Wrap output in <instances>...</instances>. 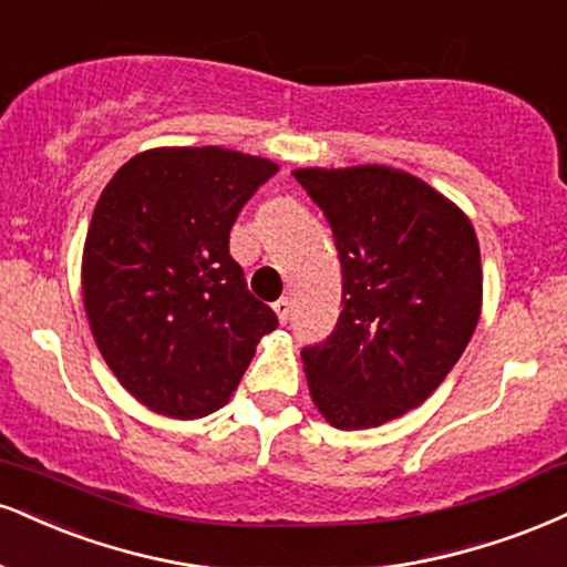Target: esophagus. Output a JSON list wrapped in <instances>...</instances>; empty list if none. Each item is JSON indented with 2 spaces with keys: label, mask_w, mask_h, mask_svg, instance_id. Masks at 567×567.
Here are the masks:
<instances>
[{
  "label": "esophagus",
  "mask_w": 567,
  "mask_h": 567,
  "mask_svg": "<svg viewBox=\"0 0 567 567\" xmlns=\"http://www.w3.org/2000/svg\"><path fill=\"white\" fill-rule=\"evenodd\" d=\"M271 309H275L277 319H279V322H282V324L290 319V301H288V298H279V301L271 303Z\"/></svg>",
  "instance_id": "obj_1"
}]
</instances>
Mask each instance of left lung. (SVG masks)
<instances>
[{"label": "left lung", "instance_id": "obj_1", "mask_svg": "<svg viewBox=\"0 0 567 567\" xmlns=\"http://www.w3.org/2000/svg\"><path fill=\"white\" fill-rule=\"evenodd\" d=\"M330 224L343 266V311L301 353L309 395L338 431L404 417L467 349L483 306L470 216L401 168L292 172Z\"/></svg>", "mask_w": 567, "mask_h": 567}]
</instances>
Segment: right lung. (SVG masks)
I'll return each mask as SVG.
<instances>
[{
	"mask_svg": "<svg viewBox=\"0 0 567 567\" xmlns=\"http://www.w3.org/2000/svg\"><path fill=\"white\" fill-rule=\"evenodd\" d=\"M277 172L275 161L227 147H153L102 189L81 298L105 364L150 412H216L277 327L229 256L237 214Z\"/></svg>",
	"mask_w": 567,
	"mask_h": 567,
	"instance_id": "1",
	"label": "right lung"
}]
</instances>
